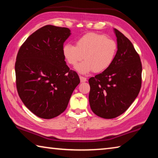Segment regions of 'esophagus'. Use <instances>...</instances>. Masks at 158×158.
I'll list each match as a JSON object with an SVG mask.
<instances>
[{
	"label": "esophagus",
	"instance_id": "34e87169",
	"mask_svg": "<svg viewBox=\"0 0 158 158\" xmlns=\"http://www.w3.org/2000/svg\"><path fill=\"white\" fill-rule=\"evenodd\" d=\"M79 78H80V81H81V82H85V81H87V79L85 78V77H84L80 76Z\"/></svg>",
	"mask_w": 158,
	"mask_h": 158
}]
</instances>
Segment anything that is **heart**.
Listing matches in <instances>:
<instances>
[{
    "label": "heart",
    "mask_w": 158,
    "mask_h": 158,
    "mask_svg": "<svg viewBox=\"0 0 158 158\" xmlns=\"http://www.w3.org/2000/svg\"><path fill=\"white\" fill-rule=\"evenodd\" d=\"M118 52L117 42L102 34L89 33L76 41V46L66 44L63 47V56L69 65L76 66L78 73L85 74L94 70H106L115 60Z\"/></svg>",
    "instance_id": "obj_1"
}]
</instances>
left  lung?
Here are the masks:
<instances>
[{
  "mask_svg": "<svg viewBox=\"0 0 158 158\" xmlns=\"http://www.w3.org/2000/svg\"><path fill=\"white\" fill-rule=\"evenodd\" d=\"M118 52L106 70L89 80V103L93 112L103 118H114L127 110L140 91L141 59L132 42L114 28Z\"/></svg>",
  "mask_w": 158,
  "mask_h": 158,
  "instance_id": "obj_1",
  "label": "left lung"
}]
</instances>
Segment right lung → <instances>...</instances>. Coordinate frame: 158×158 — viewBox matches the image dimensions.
<instances>
[{
    "instance_id": "obj_1",
    "label": "right lung",
    "mask_w": 158,
    "mask_h": 158,
    "mask_svg": "<svg viewBox=\"0 0 158 158\" xmlns=\"http://www.w3.org/2000/svg\"><path fill=\"white\" fill-rule=\"evenodd\" d=\"M68 28L47 25L29 36L19 50L15 63L16 85L23 103L37 116L51 119L65 110L80 83L63 56Z\"/></svg>"
}]
</instances>
